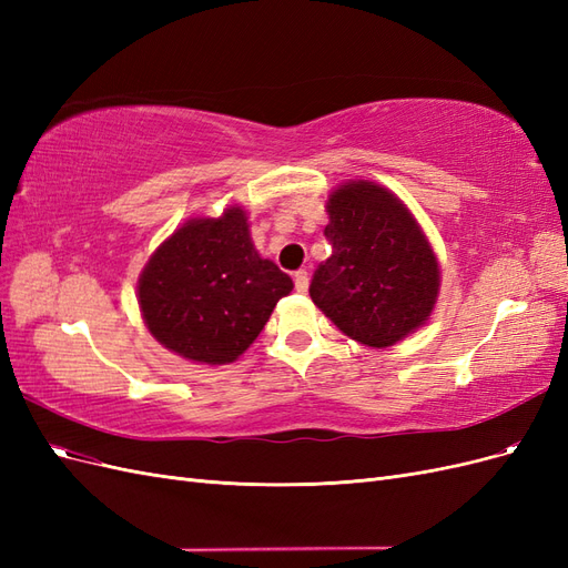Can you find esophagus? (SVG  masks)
<instances>
[{
  "mask_svg": "<svg viewBox=\"0 0 568 568\" xmlns=\"http://www.w3.org/2000/svg\"><path fill=\"white\" fill-rule=\"evenodd\" d=\"M294 284H296V291H298V294H305V291H307V284H311V277H307V272H305V270H298V272L294 274Z\"/></svg>",
  "mask_w": 568,
  "mask_h": 568,
  "instance_id": "obj_1",
  "label": "esophagus"
}]
</instances>
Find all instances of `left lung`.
<instances>
[{"instance_id":"1","label":"left lung","mask_w":568,"mask_h":568,"mask_svg":"<svg viewBox=\"0 0 568 568\" xmlns=\"http://www.w3.org/2000/svg\"><path fill=\"white\" fill-rule=\"evenodd\" d=\"M326 213L334 251L311 284L320 311L369 348H388L424 326L440 267L407 205L382 184L355 180L334 189Z\"/></svg>"}]
</instances>
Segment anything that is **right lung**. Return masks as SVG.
Wrapping results in <instances>:
<instances>
[{"instance_id": "obj_1", "label": "right lung", "mask_w": 568, "mask_h": 568, "mask_svg": "<svg viewBox=\"0 0 568 568\" xmlns=\"http://www.w3.org/2000/svg\"><path fill=\"white\" fill-rule=\"evenodd\" d=\"M294 282L251 242L242 205L192 217L153 251L136 298L159 343L192 363L227 365L263 332Z\"/></svg>"}]
</instances>
